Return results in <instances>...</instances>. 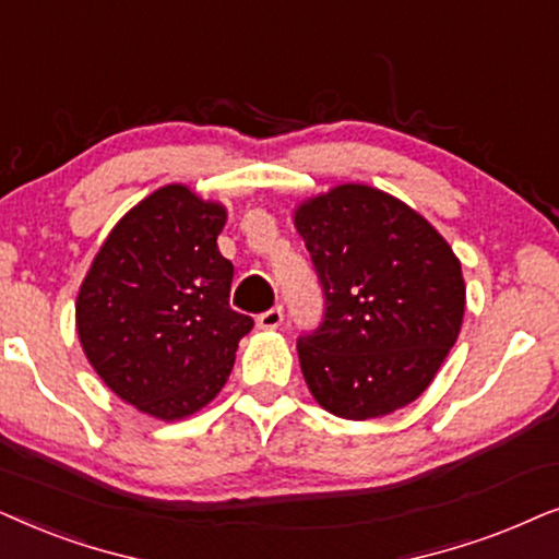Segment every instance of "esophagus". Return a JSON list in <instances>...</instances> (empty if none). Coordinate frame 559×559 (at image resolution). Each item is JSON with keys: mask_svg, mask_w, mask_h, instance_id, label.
Instances as JSON below:
<instances>
[{"mask_svg": "<svg viewBox=\"0 0 559 559\" xmlns=\"http://www.w3.org/2000/svg\"><path fill=\"white\" fill-rule=\"evenodd\" d=\"M281 322H284V307H273L258 314L260 330H275V326H281Z\"/></svg>", "mask_w": 559, "mask_h": 559, "instance_id": "34e87169", "label": "esophagus"}]
</instances>
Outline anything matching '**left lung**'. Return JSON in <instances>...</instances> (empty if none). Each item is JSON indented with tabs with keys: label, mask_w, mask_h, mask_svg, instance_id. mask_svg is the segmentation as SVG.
I'll return each instance as SVG.
<instances>
[{
	"label": "left lung",
	"mask_w": 559,
	"mask_h": 559,
	"mask_svg": "<svg viewBox=\"0 0 559 559\" xmlns=\"http://www.w3.org/2000/svg\"><path fill=\"white\" fill-rule=\"evenodd\" d=\"M324 317L296 342L304 381L342 419H376L419 399L465 314L460 260L412 206L342 183L294 214Z\"/></svg>",
	"instance_id": "8db88e82"
}]
</instances>
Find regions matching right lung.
Instances as JSON below:
<instances>
[{"label":"right lung","instance_id":"1","mask_svg":"<svg viewBox=\"0 0 559 559\" xmlns=\"http://www.w3.org/2000/svg\"><path fill=\"white\" fill-rule=\"evenodd\" d=\"M222 204L181 183L124 214L76 299L81 347L119 399L155 419H183L222 391L252 319L229 307Z\"/></svg>","mask_w":559,"mask_h":559}]
</instances>
